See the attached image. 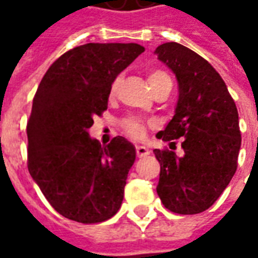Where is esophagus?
I'll list each match as a JSON object with an SVG mask.
<instances>
[{
  "label": "esophagus",
  "instance_id": "esophagus-1",
  "mask_svg": "<svg viewBox=\"0 0 258 258\" xmlns=\"http://www.w3.org/2000/svg\"><path fill=\"white\" fill-rule=\"evenodd\" d=\"M135 152H137V156L138 157H145L149 155V151H148V148H145V146H137Z\"/></svg>",
  "mask_w": 258,
  "mask_h": 258
}]
</instances>
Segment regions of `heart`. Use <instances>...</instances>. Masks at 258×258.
I'll list each match as a JSON object with an SVG mask.
<instances>
[{
  "label": "heart",
  "mask_w": 258,
  "mask_h": 258,
  "mask_svg": "<svg viewBox=\"0 0 258 258\" xmlns=\"http://www.w3.org/2000/svg\"><path fill=\"white\" fill-rule=\"evenodd\" d=\"M120 83H121V76H117L114 77L110 84V90H109V94L110 96L116 95L118 87H120ZM148 83L151 85L152 91H156L157 88H160L163 85H171V80L168 77V74L163 70H152L151 73L148 74ZM151 125V123H148L142 118L137 117V116H127L124 117L121 121H120V127L123 130L124 133L130 137H133L135 140H140L145 134L146 128Z\"/></svg>",
  "instance_id": "heart-1"
}]
</instances>
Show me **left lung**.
<instances>
[{"label": "left lung", "mask_w": 258, "mask_h": 258, "mask_svg": "<svg viewBox=\"0 0 258 258\" xmlns=\"http://www.w3.org/2000/svg\"><path fill=\"white\" fill-rule=\"evenodd\" d=\"M155 52L178 81L175 114L156 137L181 138L184 156L155 149L160 163L157 195L177 214H198L214 205L238 168L240 149L238 109L221 76L205 58L178 42H166Z\"/></svg>", "instance_id": "left-lung-1"}]
</instances>
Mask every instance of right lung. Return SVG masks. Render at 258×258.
<instances>
[{
	"instance_id": "right-lung-1",
	"label": "right lung",
	"mask_w": 258,
	"mask_h": 258,
	"mask_svg": "<svg viewBox=\"0 0 258 258\" xmlns=\"http://www.w3.org/2000/svg\"><path fill=\"white\" fill-rule=\"evenodd\" d=\"M144 51L134 42L80 45L59 56L37 88L27 121V168L69 220L106 221L121 206L134 145L114 137L101 146L88 128L107 109L113 79Z\"/></svg>"
}]
</instances>
